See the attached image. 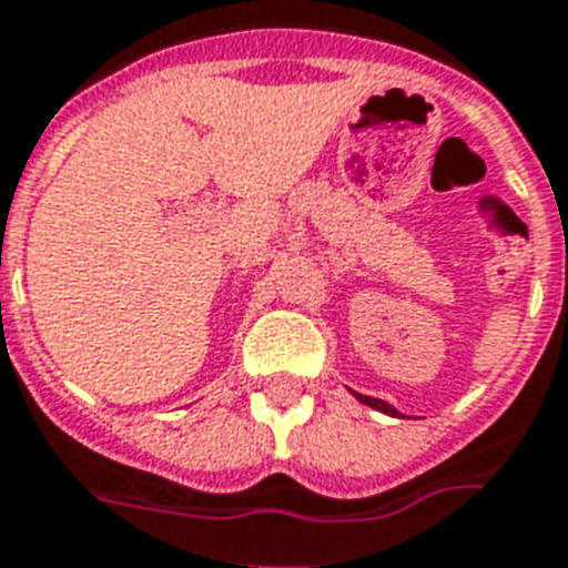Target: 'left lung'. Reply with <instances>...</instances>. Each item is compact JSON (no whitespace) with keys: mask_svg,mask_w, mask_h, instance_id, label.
<instances>
[{"mask_svg":"<svg viewBox=\"0 0 568 568\" xmlns=\"http://www.w3.org/2000/svg\"><path fill=\"white\" fill-rule=\"evenodd\" d=\"M359 400L363 403H368V406H374V409H379V412H386V415H397V409H392V406H388L386 400H377V397H363V395H357Z\"/></svg>","mask_w":568,"mask_h":568,"instance_id":"left-lung-1","label":"left lung"}]
</instances>
